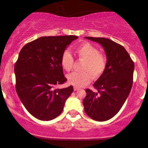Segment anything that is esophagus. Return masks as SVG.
I'll return each instance as SVG.
<instances>
[{
	"label": "esophagus",
	"instance_id": "obj_1",
	"mask_svg": "<svg viewBox=\"0 0 148 148\" xmlns=\"http://www.w3.org/2000/svg\"><path fill=\"white\" fill-rule=\"evenodd\" d=\"M74 91H75H75H77V90H79V88H76V87H74Z\"/></svg>",
	"mask_w": 148,
	"mask_h": 148
}]
</instances>
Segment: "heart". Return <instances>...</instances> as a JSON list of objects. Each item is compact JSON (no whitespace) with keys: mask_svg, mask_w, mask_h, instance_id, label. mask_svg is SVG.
<instances>
[{"mask_svg":"<svg viewBox=\"0 0 148 148\" xmlns=\"http://www.w3.org/2000/svg\"><path fill=\"white\" fill-rule=\"evenodd\" d=\"M76 55L79 58L84 60L82 66V72H73L69 75V84L76 88L88 85L92 77L97 79L103 74L106 67V57L100 54L98 48L90 43H84L75 48ZM73 58L69 51H64L60 58L62 68L66 71L71 70Z\"/></svg>","mask_w":148,"mask_h":148,"instance_id":"b5f03b06","label":"heart"}]
</instances>
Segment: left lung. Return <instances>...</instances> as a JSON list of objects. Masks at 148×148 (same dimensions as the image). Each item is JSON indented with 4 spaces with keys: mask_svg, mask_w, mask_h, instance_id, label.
<instances>
[{
    "mask_svg": "<svg viewBox=\"0 0 148 148\" xmlns=\"http://www.w3.org/2000/svg\"><path fill=\"white\" fill-rule=\"evenodd\" d=\"M100 44L107 61L104 72L94 83L96 92L87 89L83 101L85 112L97 121L109 120L122 108L133 85L134 62L120 44L104 38L85 37Z\"/></svg>",
    "mask_w": 148,
    "mask_h": 148,
    "instance_id": "left-lung-1",
    "label": "left lung"
}]
</instances>
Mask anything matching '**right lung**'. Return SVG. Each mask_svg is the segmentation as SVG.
Returning <instances> with one entry per match:
<instances>
[{
	"label": "right lung",
	"mask_w": 148,
	"mask_h": 148,
	"mask_svg": "<svg viewBox=\"0 0 148 148\" xmlns=\"http://www.w3.org/2000/svg\"><path fill=\"white\" fill-rule=\"evenodd\" d=\"M75 36L41 37L22 48L15 64L16 92L32 116L50 121L61 114L73 91L71 86L57 88L66 81L61 56Z\"/></svg>",
	"instance_id": "obj_1"
}]
</instances>
